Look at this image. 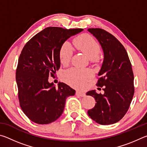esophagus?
<instances>
[{
	"label": "esophagus",
	"mask_w": 147,
	"mask_h": 147,
	"mask_svg": "<svg viewBox=\"0 0 147 147\" xmlns=\"http://www.w3.org/2000/svg\"><path fill=\"white\" fill-rule=\"evenodd\" d=\"M76 94L79 96H82V97H84V96H86V94L84 93H82V92H80V91H76Z\"/></svg>",
	"instance_id": "obj_1"
}]
</instances>
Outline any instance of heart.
Returning <instances> with one entry per match:
<instances>
[{
  "label": "heart",
  "mask_w": 147,
  "mask_h": 147,
  "mask_svg": "<svg viewBox=\"0 0 147 147\" xmlns=\"http://www.w3.org/2000/svg\"><path fill=\"white\" fill-rule=\"evenodd\" d=\"M74 47L83 53L90 59H94L100 53V47L93 37L88 34H82L73 40ZM73 55L70 44L67 42L61 47L59 53V61L63 65H67ZM63 80L75 88H83L92 77V73L89 70H83L76 68H71L63 73Z\"/></svg>",
  "instance_id": "1"
}]
</instances>
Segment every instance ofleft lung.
<instances>
[{"label":"left lung","instance_id":"8db88e82","mask_svg":"<svg viewBox=\"0 0 147 147\" xmlns=\"http://www.w3.org/2000/svg\"><path fill=\"white\" fill-rule=\"evenodd\" d=\"M95 37L104 53V60L98 75L96 86L104 93L89 91L87 95L94 98L96 103L88 111V115L102 125L121 120L127 112L134 94V73L127 52L112 34L101 28H89Z\"/></svg>","mask_w":147,"mask_h":147}]
</instances>
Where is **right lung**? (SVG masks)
<instances>
[{
	"mask_svg": "<svg viewBox=\"0 0 147 147\" xmlns=\"http://www.w3.org/2000/svg\"><path fill=\"white\" fill-rule=\"evenodd\" d=\"M82 28L48 27L27 42L19 56L16 70L20 106L29 119L37 124L55 121L63 113L66 98L75 90L63 82L58 87L49 82L60 67L59 53L70 37Z\"/></svg>",
	"mask_w": 147,
	"mask_h": 147,
	"instance_id": "1",
	"label": "right lung"
}]
</instances>
